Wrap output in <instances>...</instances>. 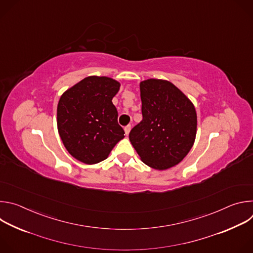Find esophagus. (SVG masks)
Here are the masks:
<instances>
[{"label":"esophagus","instance_id":"esophagus-1","mask_svg":"<svg viewBox=\"0 0 253 253\" xmlns=\"http://www.w3.org/2000/svg\"><path fill=\"white\" fill-rule=\"evenodd\" d=\"M130 130H131V125H127L125 128H124V131H125V134L128 136L129 133H130Z\"/></svg>","mask_w":253,"mask_h":253}]
</instances>
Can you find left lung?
<instances>
[{
	"label": "left lung",
	"mask_w": 253,
	"mask_h": 253,
	"mask_svg": "<svg viewBox=\"0 0 253 253\" xmlns=\"http://www.w3.org/2000/svg\"><path fill=\"white\" fill-rule=\"evenodd\" d=\"M142 121L129 139L143 163L166 170L181 162L192 148L197 132L193 103L167 80L140 82Z\"/></svg>",
	"instance_id": "8db88e82"
}]
</instances>
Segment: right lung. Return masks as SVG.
Masks as SVG:
<instances>
[{
  "mask_svg": "<svg viewBox=\"0 0 253 253\" xmlns=\"http://www.w3.org/2000/svg\"><path fill=\"white\" fill-rule=\"evenodd\" d=\"M120 83L109 77L89 76L66 90L57 107V126L67 151L85 164L109 156L125 136L112 103Z\"/></svg>",
  "mask_w": 253,
  "mask_h": 253,
  "instance_id": "add662e5",
  "label": "right lung"
}]
</instances>
